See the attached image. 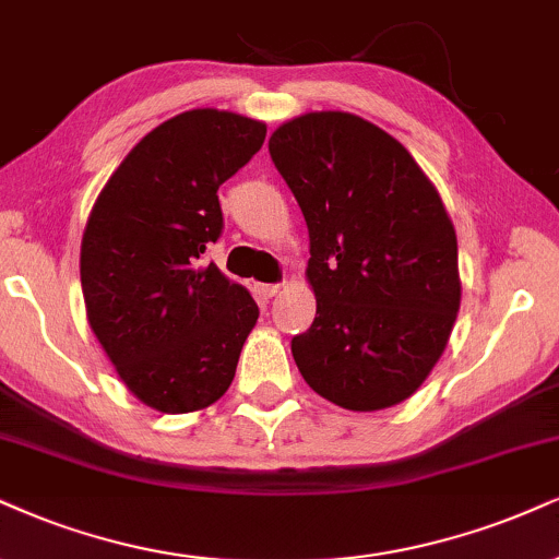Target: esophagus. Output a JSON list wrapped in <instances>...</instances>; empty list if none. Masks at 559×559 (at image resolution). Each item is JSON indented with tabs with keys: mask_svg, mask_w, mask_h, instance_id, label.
I'll return each mask as SVG.
<instances>
[{
	"mask_svg": "<svg viewBox=\"0 0 559 559\" xmlns=\"http://www.w3.org/2000/svg\"><path fill=\"white\" fill-rule=\"evenodd\" d=\"M257 290H259L261 298L269 300V298H274V295H277V293L282 290V285H259Z\"/></svg>",
	"mask_w": 559,
	"mask_h": 559,
	"instance_id": "1",
	"label": "esophagus"
}]
</instances>
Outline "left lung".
I'll return each instance as SVG.
<instances>
[{
  "label": "left lung",
  "instance_id": "left-lung-1",
  "mask_svg": "<svg viewBox=\"0 0 559 559\" xmlns=\"http://www.w3.org/2000/svg\"><path fill=\"white\" fill-rule=\"evenodd\" d=\"M269 155L311 238L316 319L293 336L300 376L344 409L404 402L436 368L461 306L443 199L402 142L355 114L282 123Z\"/></svg>",
  "mask_w": 559,
  "mask_h": 559
}]
</instances>
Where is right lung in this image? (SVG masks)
Listing matches in <instances>:
<instances>
[{
	"label": "right lung",
	"mask_w": 559,
	"mask_h": 559,
	"mask_svg": "<svg viewBox=\"0 0 559 559\" xmlns=\"http://www.w3.org/2000/svg\"><path fill=\"white\" fill-rule=\"evenodd\" d=\"M266 123L217 108L163 121L95 199L80 251L87 321L132 394L165 415L204 409L236 376L259 306L204 264L223 233L217 189Z\"/></svg>",
	"instance_id": "1"
}]
</instances>
